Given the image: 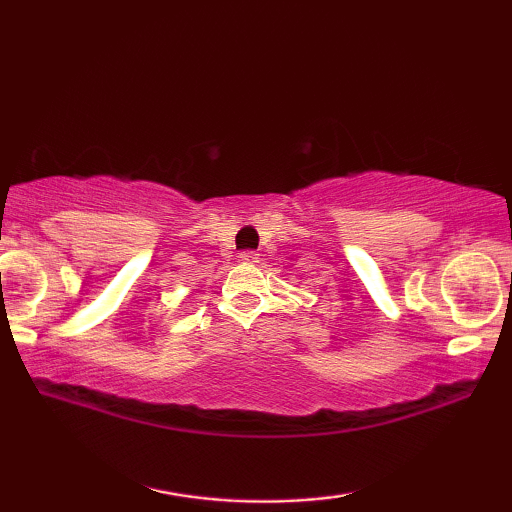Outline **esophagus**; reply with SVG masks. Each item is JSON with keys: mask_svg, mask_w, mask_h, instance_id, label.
<instances>
[{"mask_svg": "<svg viewBox=\"0 0 512 512\" xmlns=\"http://www.w3.org/2000/svg\"><path fill=\"white\" fill-rule=\"evenodd\" d=\"M239 259L244 264H257L259 262V255L255 253V250H244V253H239Z\"/></svg>", "mask_w": 512, "mask_h": 512, "instance_id": "obj_1", "label": "esophagus"}]
</instances>
